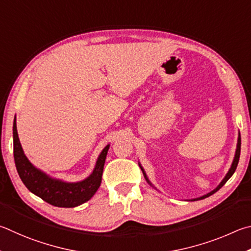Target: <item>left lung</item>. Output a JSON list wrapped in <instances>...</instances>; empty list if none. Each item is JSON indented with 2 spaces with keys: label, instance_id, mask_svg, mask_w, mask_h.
Returning <instances> with one entry per match:
<instances>
[{
  "label": "left lung",
  "instance_id": "obj_1",
  "mask_svg": "<svg viewBox=\"0 0 251 251\" xmlns=\"http://www.w3.org/2000/svg\"><path fill=\"white\" fill-rule=\"evenodd\" d=\"M13 148H14L13 153H14L17 173L29 192L41 197L46 203L57 206V207H76L89 201L98 190L99 186L97 177L100 174L101 164H104L109 146L105 147L100 153L96 162L94 172L86 179L76 183H69L51 177L30 163L21 146L16 129V118H14V123H13ZM143 174L147 181L150 183L146 172Z\"/></svg>",
  "mask_w": 251,
  "mask_h": 251
}]
</instances>
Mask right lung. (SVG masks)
I'll return each mask as SVG.
<instances>
[{"label": "right lung", "instance_id": "right-lung-1", "mask_svg": "<svg viewBox=\"0 0 251 251\" xmlns=\"http://www.w3.org/2000/svg\"><path fill=\"white\" fill-rule=\"evenodd\" d=\"M240 146H241V139H240V133H239V135H238V140H237V149H236V153H235V157H234V161H232V164H231V166H230V169H229V171H228V173L226 174V176L224 177V179L223 181L221 182V184H219V185L215 188L214 191H212L210 193H208L207 195H204V196H201V197H200L199 200H204V199H206V197H209L210 195H213L214 193H216L219 188H221L224 184H225L228 179H229L230 177H231V175L235 173V171H236V168H237V165H238V161H239V156H240ZM192 201H197V200H192Z\"/></svg>", "mask_w": 251, "mask_h": 251}]
</instances>
